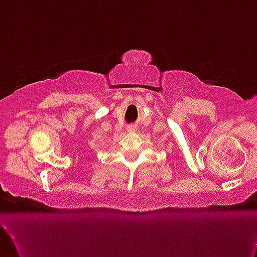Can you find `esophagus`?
Instances as JSON below:
<instances>
[{
  "label": "esophagus",
  "instance_id": "esophagus-1",
  "mask_svg": "<svg viewBox=\"0 0 257 257\" xmlns=\"http://www.w3.org/2000/svg\"><path fill=\"white\" fill-rule=\"evenodd\" d=\"M126 131H128L129 133H133V132L137 131V126H135V125H129V126H126Z\"/></svg>",
  "mask_w": 257,
  "mask_h": 257
}]
</instances>
